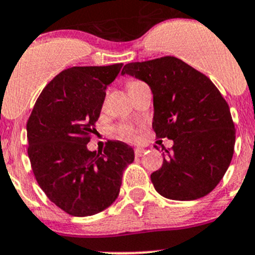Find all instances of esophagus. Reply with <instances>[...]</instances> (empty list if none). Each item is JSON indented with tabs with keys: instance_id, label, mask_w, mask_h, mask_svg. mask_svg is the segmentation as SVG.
<instances>
[{
	"instance_id": "34e87169",
	"label": "esophagus",
	"mask_w": 255,
	"mask_h": 255,
	"mask_svg": "<svg viewBox=\"0 0 255 255\" xmlns=\"http://www.w3.org/2000/svg\"><path fill=\"white\" fill-rule=\"evenodd\" d=\"M145 153V149L144 148H134V155L135 156H142Z\"/></svg>"
}]
</instances>
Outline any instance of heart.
I'll list each match as a JSON object with an SVG mask.
<instances>
[{
	"mask_svg": "<svg viewBox=\"0 0 255 255\" xmlns=\"http://www.w3.org/2000/svg\"><path fill=\"white\" fill-rule=\"evenodd\" d=\"M140 84L139 81H135V80H133V81H128L127 82V89L128 91H129L132 87H134L135 85ZM118 135H120L121 138H123V139H127V140H130L134 138V127L133 126H129V125H125V126H121L120 128H118Z\"/></svg>",
	"mask_w": 255,
	"mask_h": 255,
	"instance_id": "1",
	"label": "heart"
}]
</instances>
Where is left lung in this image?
Returning a JSON list of instances; mask_svg holds the SVG:
<instances>
[{"label":"left lung","mask_w":255,"mask_h":255,"mask_svg":"<svg viewBox=\"0 0 255 255\" xmlns=\"http://www.w3.org/2000/svg\"><path fill=\"white\" fill-rule=\"evenodd\" d=\"M122 74L150 86L154 132L174 142L161 168L150 175L156 191L179 201L206 196L235 151V123L221 92L205 74L175 56L126 64Z\"/></svg>","instance_id":"obj_1"}]
</instances>
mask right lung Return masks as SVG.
I'll list each match as a JSON object with an SVG mask.
<instances>
[{"label":"right lung","instance_id":"1","mask_svg":"<svg viewBox=\"0 0 255 255\" xmlns=\"http://www.w3.org/2000/svg\"><path fill=\"white\" fill-rule=\"evenodd\" d=\"M123 64L74 66L59 73L40 92L27 122L28 156L48 199L71 216L96 215L117 199L133 149L109 140L90 151L106 86Z\"/></svg>","mask_w":255,"mask_h":255}]
</instances>
